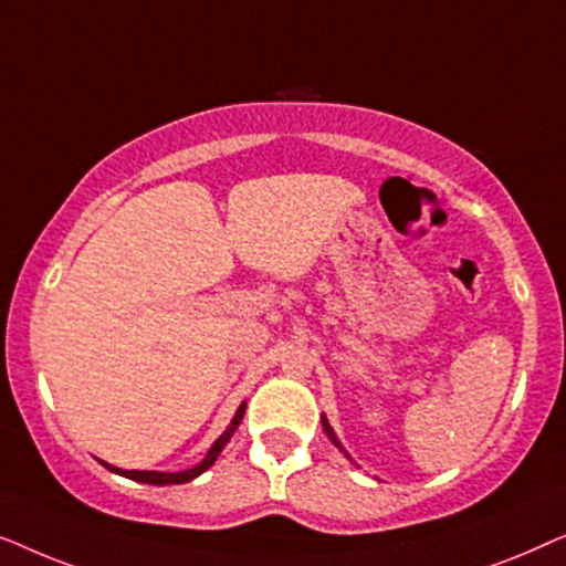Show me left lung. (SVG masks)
Returning a JSON list of instances; mask_svg holds the SVG:
<instances>
[{"label":"left lung","instance_id":"1","mask_svg":"<svg viewBox=\"0 0 566 566\" xmlns=\"http://www.w3.org/2000/svg\"><path fill=\"white\" fill-rule=\"evenodd\" d=\"M322 424H324V432H327V436H329V440H332V443H335L337 448H339V451H345V448L343 446H339V440H337V436H335V430H332V424L327 422V417H322ZM347 455V453H345Z\"/></svg>","mask_w":566,"mask_h":566}]
</instances>
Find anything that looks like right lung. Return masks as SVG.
<instances>
[{"label": "right lung", "mask_w": 566, "mask_h": 566, "mask_svg": "<svg viewBox=\"0 0 566 566\" xmlns=\"http://www.w3.org/2000/svg\"><path fill=\"white\" fill-rule=\"evenodd\" d=\"M244 409H247V405H244V401H242V405H239L237 415H234V420H231L229 428L221 432V438L216 440V443L211 446V451L206 453V459L200 461L198 467H192V469L177 471V474H167V471H128V469L111 467V463H105V461H99V463H103L105 469H111L113 474H120V476H126V479H134V482H144V484H157V486H165V484H185V482H192V479L203 474L206 469H211V467H213V461L219 459V453L223 451V446L229 443L231 436H234V430L239 428V422H242V417H244Z\"/></svg>", "instance_id": "obj_1"}]
</instances>
